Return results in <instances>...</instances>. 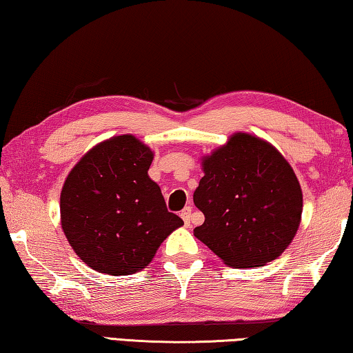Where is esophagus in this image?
I'll return each instance as SVG.
<instances>
[{
	"instance_id": "34e87169",
	"label": "esophagus",
	"mask_w": 353,
	"mask_h": 353,
	"mask_svg": "<svg viewBox=\"0 0 353 353\" xmlns=\"http://www.w3.org/2000/svg\"><path fill=\"white\" fill-rule=\"evenodd\" d=\"M181 218L183 219L185 225H190V221H191V207H185L183 210L181 212Z\"/></svg>"
}]
</instances>
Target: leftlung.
<instances>
[{
	"label": "left lung",
	"instance_id": "8db88e82",
	"mask_svg": "<svg viewBox=\"0 0 353 353\" xmlns=\"http://www.w3.org/2000/svg\"><path fill=\"white\" fill-rule=\"evenodd\" d=\"M193 194L204 213L194 236L225 265H266L290 246L301 224L302 190L285 157L259 137L238 132L202 159Z\"/></svg>",
	"mask_w": 353,
	"mask_h": 353
}]
</instances>
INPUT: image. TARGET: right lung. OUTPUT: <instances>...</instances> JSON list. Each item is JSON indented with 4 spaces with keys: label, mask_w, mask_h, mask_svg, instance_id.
<instances>
[{
    "label": "right lung",
    "mask_w": 353,
    "mask_h": 353,
    "mask_svg": "<svg viewBox=\"0 0 353 353\" xmlns=\"http://www.w3.org/2000/svg\"><path fill=\"white\" fill-rule=\"evenodd\" d=\"M152 159L134 135H118L92 148L70 171L61 193L62 229L92 270L110 276L141 271L183 225L148 176Z\"/></svg>",
    "instance_id": "1"
}]
</instances>
